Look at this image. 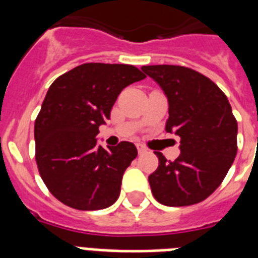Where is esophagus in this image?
Instances as JSON below:
<instances>
[{"mask_svg": "<svg viewBox=\"0 0 258 258\" xmlns=\"http://www.w3.org/2000/svg\"><path fill=\"white\" fill-rule=\"evenodd\" d=\"M137 147H138V153H139V154L147 153V149H146V147H143V146H142V145H138Z\"/></svg>", "mask_w": 258, "mask_h": 258, "instance_id": "obj_1", "label": "esophagus"}]
</instances>
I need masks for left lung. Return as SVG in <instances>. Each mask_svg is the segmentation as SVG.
I'll return each mask as SVG.
<instances>
[{
  "instance_id": "8db88e82",
  "label": "left lung",
  "mask_w": 258,
  "mask_h": 258,
  "mask_svg": "<svg viewBox=\"0 0 258 258\" xmlns=\"http://www.w3.org/2000/svg\"><path fill=\"white\" fill-rule=\"evenodd\" d=\"M169 101L166 131L180 138V154L167 161L157 154L149 176L155 200L166 206H188L206 200L224 180L237 154V120L228 97L200 72L180 66H145Z\"/></svg>"
}]
</instances>
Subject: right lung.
<instances>
[{
    "label": "right lung",
    "instance_id": "1",
    "mask_svg": "<svg viewBox=\"0 0 258 258\" xmlns=\"http://www.w3.org/2000/svg\"><path fill=\"white\" fill-rule=\"evenodd\" d=\"M145 78L134 66L87 62L52 83L34 121V142L40 175L60 202L78 210L116 202L138 150L131 142L103 149L96 135L123 88Z\"/></svg>",
    "mask_w": 258,
    "mask_h": 258
}]
</instances>
